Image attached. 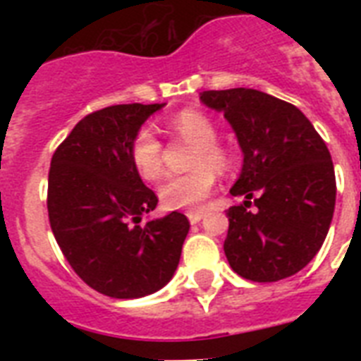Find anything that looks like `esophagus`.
<instances>
[{
    "mask_svg": "<svg viewBox=\"0 0 361 361\" xmlns=\"http://www.w3.org/2000/svg\"><path fill=\"white\" fill-rule=\"evenodd\" d=\"M204 215H206L204 214V209H191V212H187V219L191 221V225H197Z\"/></svg>",
    "mask_w": 361,
    "mask_h": 361,
    "instance_id": "34e87169",
    "label": "esophagus"
}]
</instances>
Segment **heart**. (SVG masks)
I'll return each instance as SVG.
<instances>
[{"label":"heart","mask_w":361,"mask_h":361,"mask_svg":"<svg viewBox=\"0 0 361 361\" xmlns=\"http://www.w3.org/2000/svg\"><path fill=\"white\" fill-rule=\"evenodd\" d=\"M166 129L176 136L197 144L187 174L169 176L159 187V198L166 209L200 208L217 185V172L228 164L225 149L217 144V129L208 116L197 110H181L166 121ZM130 163L140 178L157 180L163 172V144L152 127H142L129 147Z\"/></svg>","instance_id":"heart-1"}]
</instances>
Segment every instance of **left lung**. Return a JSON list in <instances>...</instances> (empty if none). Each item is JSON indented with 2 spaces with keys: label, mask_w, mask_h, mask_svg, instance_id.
<instances>
[{
  "label": "left lung",
  "mask_w": 361,
  "mask_h": 361,
  "mask_svg": "<svg viewBox=\"0 0 361 361\" xmlns=\"http://www.w3.org/2000/svg\"><path fill=\"white\" fill-rule=\"evenodd\" d=\"M225 114L243 152L226 212L225 255L243 279L274 283L298 274L319 252L336 208V172L326 142L294 104L232 87L200 93ZM252 200L257 209L249 212Z\"/></svg>",
  "instance_id": "1"
}]
</instances>
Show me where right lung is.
Segmentation results:
<instances>
[{
  "label": "right lung",
  "mask_w": 361,
  "mask_h": 361,
  "mask_svg": "<svg viewBox=\"0 0 361 361\" xmlns=\"http://www.w3.org/2000/svg\"><path fill=\"white\" fill-rule=\"evenodd\" d=\"M164 104H114L87 114L54 152L48 219L59 249L93 290L142 298L174 275L189 232L183 214L140 225L157 197L129 157L142 123Z\"/></svg>",
  "instance_id": "obj_1"
}]
</instances>
